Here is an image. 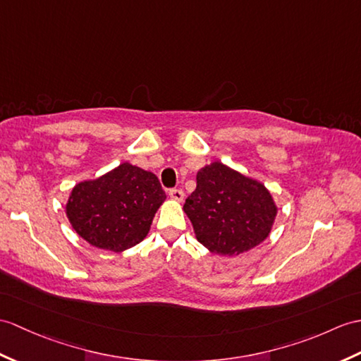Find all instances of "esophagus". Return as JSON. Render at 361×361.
<instances>
[{"label": "esophagus", "instance_id": "34e87169", "mask_svg": "<svg viewBox=\"0 0 361 361\" xmlns=\"http://www.w3.org/2000/svg\"><path fill=\"white\" fill-rule=\"evenodd\" d=\"M169 195H171V198H172L173 201H178V203H181L183 198H184V192H183L181 189H172V190L169 192Z\"/></svg>", "mask_w": 361, "mask_h": 361}]
</instances>
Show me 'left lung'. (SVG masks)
I'll list each match as a JSON object with an SVG mask.
<instances>
[{
	"label": "left lung",
	"instance_id": "1",
	"mask_svg": "<svg viewBox=\"0 0 361 361\" xmlns=\"http://www.w3.org/2000/svg\"><path fill=\"white\" fill-rule=\"evenodd\" d=\"M183 211L209 252L235 257L269 237L279 207L262 181L212 161L198 171Z\"/></svg>",
	"mask_w": 361,
	"mask_h": 361
}]
</instances>
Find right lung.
<instances>
[{"label": "right lung", "mask_w": 361, "mask_h": 361, "mask_svg": "<svg viewBox=\"0 0 361 361\" xmlns=\"http://www.w3.org/2000/svg\"><path fill=\"white\" fill-rule=\"evenodd\" d=\"M166 194L157 175L124 161L73 186L66 216L90 246L123 252L146 238Z\"/></svg>", "instance_id": "add662e5"}]
</instances>
